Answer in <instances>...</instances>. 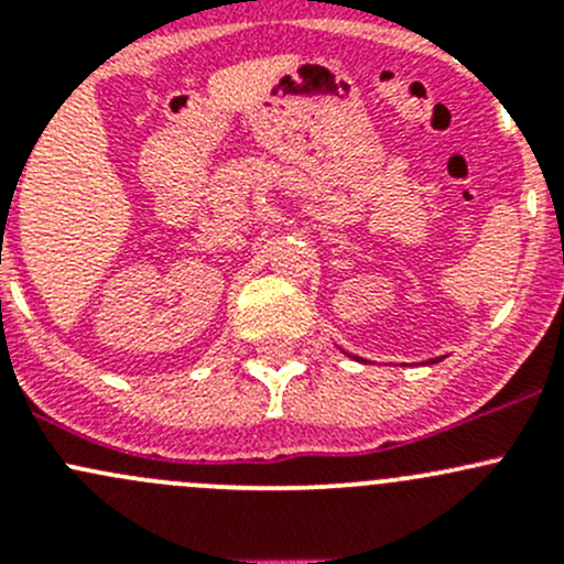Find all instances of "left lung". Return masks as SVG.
I'll return each instance as SVG.
<instances>
[{
  "label": "left lung",
  "mask_w": 564,
  "mask_h": 564,
  "mask_svg": "<svg viewBox=\"0 0 564 564\" xmlns=\"http://www.w3.org/2000/svg\"><path fill=\"white\" fill-rule=\"evenodd\" d=\"M355 360H360V362H362V357H355Z\"/></svg>",
  "instance_id": "left-lung-1"
}]
</instances>
